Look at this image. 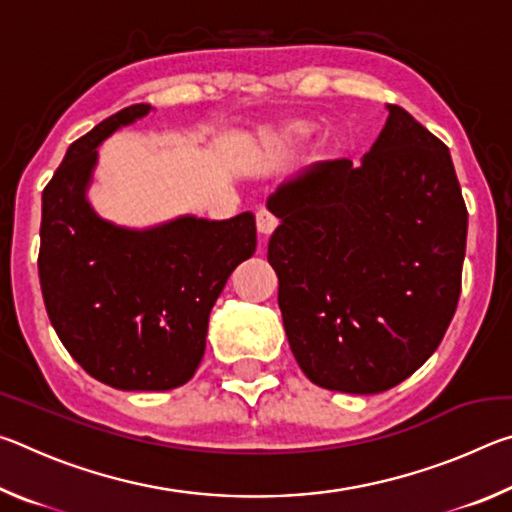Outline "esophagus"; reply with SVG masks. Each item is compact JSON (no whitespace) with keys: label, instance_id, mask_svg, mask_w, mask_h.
I'll use <instances>...</instances> for the list:
<instances>
[{"label":"esophagus","instance_id":"obj_1","mask_svg":"<svg viewBox=\"0 0 512 512\" xmlns=\"http://www.w3.org/2000/svg\"><path fill=\"white\" fill-rule=\"evenodd\" d=\"M275 228H277V219H275L271 212H268V210L257 212V230H259V235L271 237Z\"/></svg>","mask_w":512,"mask_h":512}]
</instances>
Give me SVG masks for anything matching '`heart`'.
Returning a JSON list of instances; mask_svg holds the SVG:
<instances>
[{
    "mask_svg": "<svg viewBox=\"0 0 512 512\" xmlns=\"http://www.w3.org/2000/svg\"><path fill=\"white\" fill-rule=\"evenodd\" d=\"M305 135H307V126L302 124V121H291V124L280 126L277 131L268 135V142H271V146H282V144L302 140Z\"/></svg>",
    "mask_w": 512,
    "mask_h": 512,
    "instance_id": "b5f03b06",
    "label": "heart"
}]
</instances>
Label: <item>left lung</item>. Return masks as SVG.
<instances>
[{
    "label": "left lung",
    "mask_w": 512,
    "mask_h": 512,
    "mask_svg": "<svg viewBox=\"0 0 512 512\" xmlns=\"http://www.w3.org/2000/svg\"><path fill=\"white\" fill-rule=\"evenodd\" d=\"M268 264L302 372L372 395L411 377L461 296L467 207L447 146L391 103L361 167H311L268 198Z\"/></svg>",
    "instance_id": "obj_1"
}]
</instances>
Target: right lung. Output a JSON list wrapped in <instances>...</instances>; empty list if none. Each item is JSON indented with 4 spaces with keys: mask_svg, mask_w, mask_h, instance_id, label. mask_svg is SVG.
I'll list each match as a JSON object with an SVG mask.
<instances>
[{
    "mask_svg": "<svg viewBox=\"0 0 512 512\" xmlns=\"http://www.w3.org/2000/svg\"><path fill=\"white\" fill-rule=\"evenodd\" d=\"M151 110L103 119L65 153L42 192L38 273L51 325L74 361L119 391H169L203 359L207 320L230 273L253 257L255 216H183L153 230L99 219L85 201L97 146Z\"/></svg>",
    "mask_w": 512,
    "mask_h": 512,
    "instance_id": "add662e5",
    "label": "right lung"
}]
</instances>
